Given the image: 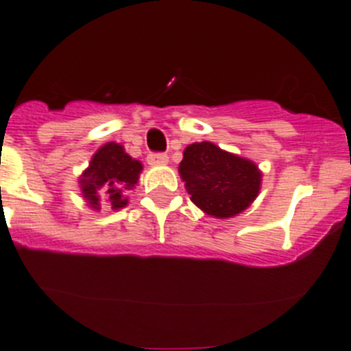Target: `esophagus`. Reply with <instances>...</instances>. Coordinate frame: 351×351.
Listing matches in <instances>:
<instances>
[{
    "instance_id": "esophagus-1",
    "label": "esophagus",
    "mask_w": 351,
    "mask_h": 351,
    "mask_svg": "<svg viewBox=\"0 0 351 351\" xmlns=\"http://www.w3.org/2000/svg\"><path fill=\"white\" fill-rule=\"evenodd\" d=\"M169 162V157L166 154H150L148 155V164L152 166H166Z\"/></svg>"
}]
</instances>
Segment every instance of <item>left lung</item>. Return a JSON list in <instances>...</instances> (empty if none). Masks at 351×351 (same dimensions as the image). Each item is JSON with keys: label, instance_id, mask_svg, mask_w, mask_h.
<instances>
[{"label": "left lung", "instance_id": "left-lung-1", "mask_svg": "<svg viewBox=\"0 0 351 351\" xmlns=\"http://www.w3.org/2000/svg\"><path fill=\"white\" fill-rule=\"evenodd\" d=\"M178 173L191 201L215 219H230L247 210L261 189L260 167L210 141L189 145Z\"/></svg>", "mask_w": 351, "mask_h": 351}]
</instances>
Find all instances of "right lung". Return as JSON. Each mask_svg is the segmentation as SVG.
I'll return each instance as SVG.
<instances>
[{
    "label": "right lung",
    "mask_w": 351,
    "mask_h": 351,
    "mask_svg": "<svg viewBox=\"0 0 351 351\" xmlns=\"http://www.w3.org/2000/svg\"><path fill=\"white\" fill-rule=\"evenodd\" d=\"M143 164L125 152L123 145L109 141L93 154L90 164L79 176V189L86 205L99 212L106 203L111 210L129 205V194L139 182Z\"/></svg>",
    "instance_id": "obj_1"
}]
</instances>
